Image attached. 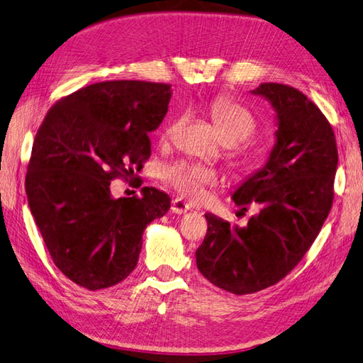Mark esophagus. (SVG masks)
Instances as JSON below:
<instances>
[{"label":"esophagus","mask_w":363,"mask_h":363,"mask_svg":"<svg viewBox=\"0 0 363 363\" xmlns=\"http://www.w3.org/2000/svg\"><path fill=\"white\" fill-rule=\"evenodd\" d=\"M190 208H191L190 204H187V202L179 199V198H176V199L172 201V210H173V213H176V215H182L185 212H189Z\"/></svg>","instance_id":"esophagus-1"}]
</instances>
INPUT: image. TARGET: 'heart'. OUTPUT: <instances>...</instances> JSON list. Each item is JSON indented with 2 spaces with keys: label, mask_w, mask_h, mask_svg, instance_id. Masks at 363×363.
<instances>
[{
  "label": "heart",
  "mask_w": 363,
  "mask_h": 363,
  "mask_svg": "<svg viewBox=\"0 0 363 363\" xmlns=\"http://www.w3.org/2000/svg\"><path fill=\"white\" fill-rule=\"evenodd\" d=\"M210 114L220 131L221 138L229 145L246 142L257 131V121L246 108L232 102L230 99L218 97L210 104ZM184 122V117H176L164 128L162 138L170 140ZM165 179L178 190L182 196L190 199H202L207 185L216 182V173L206 165L178 162L165 168Z\"/></svg>",
  "instance_id": "1"
}]
</instances>
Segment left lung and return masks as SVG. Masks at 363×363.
I'll return each mask as SVG.
<instances>
[{
	"mask_svg": "<svg viewBox=\"0 0 363 363\" xmlns=\"http://www.w3.org/2000/svg\"><path fill=\"white\" fill-rule=\"evenodd\" d=\"M250 92L274 108L275 143L232 199L241 210L254 202L259 212L244 227L206 213L208 229L196 250L199 272L237 296L278 283L305 257L331 210L339 161L330 122L298 89L263 83Z\"/></svg>",
	"mask_w": 363,
	"mask_h": 363,
	"instance_id": "8db88e82",
	"label": "left lung"
}]
</instances>
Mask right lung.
Instances as JSON below:
<instances>
[{
	"mask_svg": "<svg viewBox=\"0 0 363 363\" xmlns=\"http://www.w3.org/2000/svg\"><path fill=\"white\" fill-rule=\"evenodd\" d=\"M170 99L162 83L99 82L57 102L40 126L28 204L55 266L82 288L125 280L138 264L143 230L170 208V196L155 187H143L140 198H114L109 189L150 157L148 134Z\"/></svg>",
	"mask_w": 363,
	"mask_h": 363,
	"instance_id": "add662e5",
	"label": "right lung"
}]
</instances>
